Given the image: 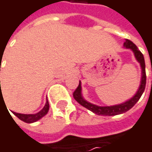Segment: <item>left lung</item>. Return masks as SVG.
Returning a JSON list of instances; mask_svg holds the SVG:
<instances>
[{"label": "left lung", "instance_id": "left-lung-1", "mask_svg": "<svg viewBox=\"0 0 152 152\" xmlns=\"http://www.w3.org/2000/svg\"><path fill=\"white\" fill-rule=\"evenodd\" d=\"M124 46L126 48H130L134 53L135 56L138 61V62H140L141 68H142V80H141V84L140 87L137 91V94L130 99L129 100L126 101L125 103L120 104V105H116V106H99L96 105H93L91 103H89L88 101H86L85 99H83V98L82 97L81 94V83L79 82V85L77 86L76 91L73 92V97L76 99V101L87 109H89L90 111L93 112L94 113L98 114V115H104V116H112V115H117V114H121L127 111H129V109H131L133 106L136 105L137 101L139 100V99L141 98L142 94L144 91L145 89V85H146V72H145V62H144V58L142 53H141L140 50H138L137 46L129 39H126V41L124 42Z\"/></svg>", "mask_w": 152, "mask_h": 152}]
</instances>
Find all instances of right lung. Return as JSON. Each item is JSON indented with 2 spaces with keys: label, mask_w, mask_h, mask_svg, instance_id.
Masks as SVG:
<instances>
[{
  "label": "right lung",
  "mask_w": 152,
  "mask_h": 152,
  "mask_svg": "<svg viewBox=\"0 0 152 152\" xmlns=\"http://www.w3.org/2000/svg\"><path fill=\"white\" fill-rule=\"evenodd\" d=\"M48 110H49V103H48V101H46L44 108L40 112H39L38 113H35V114H23V113H14V112H13V113L21 121H24L26 123H32V122H35V121H39V119H41L43 116H45L47 113Z\"/></svg>",
  "instance_id": "add662e5"
}]
</instances>
